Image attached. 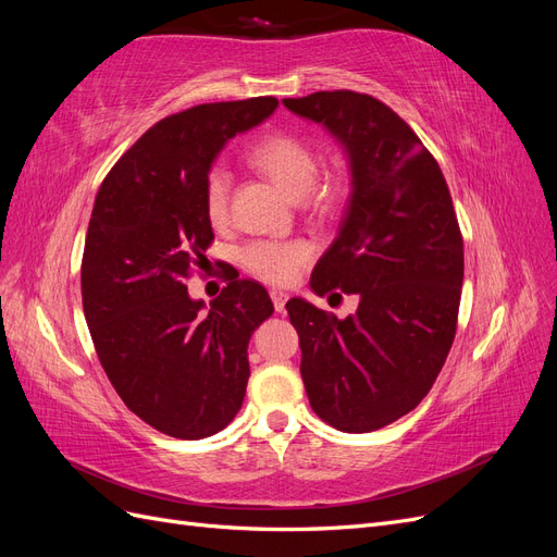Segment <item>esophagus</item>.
<instances>
[{
  "mask_svg": "<svg viewBox=\"0 0 557 557\" xmlns=\"http://www.w3.org/2000/svg\"><path fill=\"white\" fill-rule=\"evenodd\" d=\"M269 295H272L274 309H276L278 313H283V311H285V301H288V295H285L283 290H272V293H269Z\"/></svg>",
  "mask_w": 557,
  "mask_h": 557,
  "instance_id": "1",
  "label": "esophagus"
}]
</instances>
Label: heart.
Listing matches in <instances>:
<instances>
[{
	"instance_id": "heart-1",
	"label": "heart",
	"mask_w": 557,
	"mask_h": 557,
	"mask_svg": "<svg viewBox=\"0 0 557 557\" xmlns=\"http://www.w3.org/2000/svg\"><path fill=\"white\" fill-rule=\"evenodd\" d=\"M248 162L258 166L262 174L272 178L278 188L301 199L313 211L330 213L339 205L344 185L339 178L315 181L318 176V150L290 132H272L250 146ZM230 172L223 164H215L205 178V213L218 227L230 218ZM313 258V246L307 239H260L250 242L242 250V262L252 276L260 281L288 285L297 278Z\"/></svg>"
}]
</instances>
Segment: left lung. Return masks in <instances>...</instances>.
I'll list each match as a JSON object with an SVG mask.
<instances>
[{"label":"left lung","mask_w":557,"mask_h":557,"mask_svg":"<svg viewBox=\"0 0 557 557\" xmlns=\"http://www.w3.org/2000/svg\"><path fill=\"white\" fill-rule=\"evenodd\" d=\"M346 146L352 190L339 237L311 274L315 295H358L339 320L293 297L311 409L342 432H374L430 393L458 330L465 250L446 178L381 99L320 90L283 99Z\"/></svg>","instance_id":"obj_1"}]
</instances>
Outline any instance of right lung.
<instances>
[{
    "label": "right lung",
    "mask_w": 557,
    "mask_h": 557,
    "mask_svg": "<svg viewBox=\"0 0 557 557\" xmlns=\"http://www.w3.org/2000/svg\"><path fill=\"white\" fill-rule=\"evenodd\" d=\"M276 107V97H250L166 115L95 197L81 295L97 358L125 407L176 440H205L232 423L250 376L248 339L274 311L262 285L239 272L209 311L185 281L213 244L205 213L213 158Z\"/></svg>",
    "instance_id": "right-lung-1"
}]
</instances>
